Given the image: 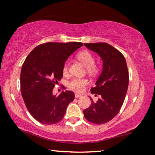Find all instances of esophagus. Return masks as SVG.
Here are the masks:
<instances>
[{
	"instance_id": "esophagus-1",
	"label": "esophagus",
	"mask_w": 155,
	"mask_h": 155,
	"mask_svg": "<svg viewBox=\"0 0 155 155\" xmlns=\"http://www.w3.org/2000/svg\"><path fill=\"white\" fill-rule=\"evenodd\" d=\"M75 98H80V97H81L82 96L81 95V94H75Z\"/></svg>"
}]
</instances>
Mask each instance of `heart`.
I'll list each match as a JSON object with an SVG mask.
<instances>
[{"instance_id": "b5f03b06", "label": "heart", "mask_w": 155, "mask_h": 155, "mask_svg": "<svg viewBox=\"0 0 155 155\" xmlns=\"http://www.w3.org/2000/svg\"><path fill=\"white\" fill-rule=\"evenodd\" d=\"M77 59L86 67L87 71L91 75L98 74L100 71V66L95 64V59L93 54L87 51H81L77 54ZM68 71V62L66 61L63 65L62 72L66 74ZM88 85V81L86 78H74L68 83V87L77 92H82Z\"/></svg>"}]
</instances>
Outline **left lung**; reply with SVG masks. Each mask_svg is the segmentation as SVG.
<instances>
[{
  "mask_svg": "<svg viewBox=\"0 0 155 155\" xmlns=\"http://www.w3.org/2000/svg\"><path fill=\"white\" fill-rule=\"evenodd\" d=\"M88 49L98 54L103 62L101 74L91 89V94L100 95L95 103L83 111L85 119L96 124L109 122L118 114L124 103L128 86L127 61L118 50L105 42L84 44Z\"/></svg>",
  "mask_w": 155,
  "mask_h": 155,
  "instance_id": "left-lung-1",
  "label": "left lung"
}]
</instances>
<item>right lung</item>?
<instances>
[{"label":"right lung","instance_id":"right-lung-1","mask_svg":"<svg viewBox=\"0 0 155 155\" xmlns=\"http://www.w3.org/2000/svg\"><path fill=\"white\" fill-rule=\"evenodd\" d=\"M82 46L76 41L47 42L35 47L26 58L20 73L21 94L28 111L41 124L61 121L68 105L74 101L72 91L54 96L52 90L63 77V65Z\"/></svg>","mask_w":155,"mask_h":155}]
</instances>
